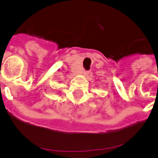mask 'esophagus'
<instances>
[{"label": "esophagus", "instance_id": "obj_1", "mask_svg": "<svg viewBox=\"0 0 158 158\" xmlns=\"http://www.w3.org/2000/svg\"><path fill=\"white\" fill-rule=\"evenodd\" d=\"M84 74H89V71H88V70H84Z\"/></svg>", "mask_w": 158, "mask_h": 158}]
</instances>
